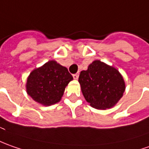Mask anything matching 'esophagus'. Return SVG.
I'll return each instance as SVG.
<instances>
[{"instance_id": "esophagus-1", "label": "esophagus", "mask_w": 149, "mask_h": 149, "mask_svg": "<svg viewBox=\"0 0 149 149\" xmlns=\"http://www.w3.org/2000/svg\"><path fill=\"white\" fill-rule=\"evenodd\" d=\"M72 77H73V78H74V79H77V78H78V77H79V74H78V73H76V74L72 75Z\"/></svg>"}]
</instances>
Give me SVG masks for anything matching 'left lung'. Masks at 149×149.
<instances>
[{
  "instance_id": "8db88e82",
  "label": "left lung",
  "mask_w": 149,
  "mask_h": 149,
  "mask_svg": "<svg viewBox=\"0 0 149 149\" xmlns=\"http://www.w3.org/2000/svg\"><path fill=\"white\" fill-rule=\"evenodd\" d=\"M86 100L95 109L113 107L125 92V85L119 71L95 60L81 71L78 78Z\"/></svg>"
}]
</instances>
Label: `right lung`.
Instances as JSON below:
<instances>
[{
  "instance_id": "add662e5",
  "label": "right lung",
  "mask_w": 149,
  "mask_h": 149,
  "mask_svg": "<svg viewBox=\"0 0 149 149\" xmlns=\"http://www.w3.org/2000/svg\"><path fill=\"white\" fill-rule=\"evenodd\" d=\"M72 79L67 68L53 60L29 74L26 90L29 95L38 103L54 105L61 100L66 86Z\"/></svg>"
}]
</instances>
